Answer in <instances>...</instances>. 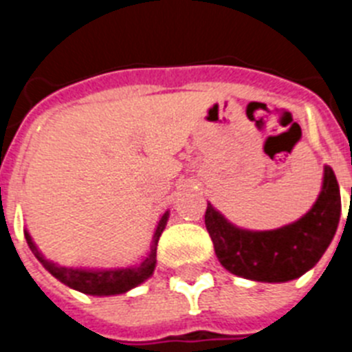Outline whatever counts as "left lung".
<instances>
[{"label": "left lung", "instance_id": "left-lung-1", "mask_svg": "<svg viewBox=\"0 0 352 352\" xmlns=\"http://www.w3.org/2000/svg\"><path fill=\"white\" fill-rule=\"evenodd\" d=\"M342 214L337 176L324 166L321 192L301 219L287 226L252 231L227 220L208 203L204 223L220 264L232 275L268 284L294 280L312 270L328 250Z\"/></svg>", "mask_w": 352, "mask_h": 352}]
</instances>
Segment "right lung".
I'll return each mask as SVG.
<instances>
[{"label": "right lung", "instance_id": "right-lung-1", "mask_svg": "<svg viewBox=\"0 0 352 352\" xmlns=\"http://www.w3.org/2000/svg\"><path fill=\"white\" fill-rule=\"evenodd\" d=\"M170 211L166 210L160 214L155 227L153 239L146 256L125 266H102V264H61L45 257L31 238L28 227H24V238L30 250L35 254L43 268L47 270L61 284L68 285L74 291H79L89 296H116L132 291L138 285L144 284L157 268V245L162 232L166 229Z\"/></svg>", "mask_w": 352, "mask_h": 352}]
</instances>
